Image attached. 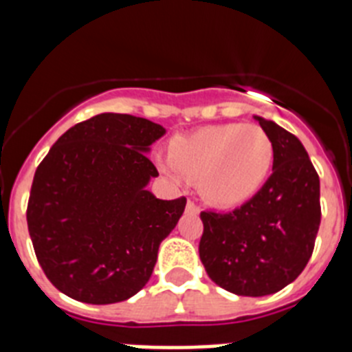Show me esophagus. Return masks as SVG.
Returning a JSON list of instances; mask_svg holds the SVG:
<instances>
[{
    "label": "esophagus",
    "mask_w": 352,
    "mask_h": 352,
    "mask_svg": "<svg viewBox=\"0 0 352 352\" xmlns=\"http://www.w3.org/2000/svg\"><path fill=\"white\" fill-rule=\"evenodd\" d=\"M186 210H188V211H194V213H197L199 208H197V204L194 203V201H190V199H188V203H186Z\"/></svg>",
    "instance_id": "obj_1"
}]
</instances>
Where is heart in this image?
<instances>
[{
    "mask_svg": "<svg viewBox=\"0 0 352 352\" xmlns=\"http://www.w3.org/2000/svg\"><path fill=\"white\" fill-rule=\"evenodd\" d=\"M167 158V170L197 179L208 203L232 208L247 203L264 185L273 164V142L257 125H208L174 138Z\"/></svg>",
    "mask_w": 352,
    "mask_h": 352,
    "instance_id": "heart-1",
    "label": "heart"
}]
</instances>
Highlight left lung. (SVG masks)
I'll use <instances>...</instances> for the list:
<instances>
[{
    "mask_svg": "<svg viewBox=\"0 0 352 352\" xmlns=\"http://www.w3.org/2000/svg\"><path fill=\"white\" fill-rule=\"evenodd\" d=\"M273 142V173L243 206L201 211L199 257L217 285L266 296L294 282L309 263L321 223V186L296 135L256 116Z\"/></svg>",
    "mask_w": 352,
    "mask_h": 352,
    "instance_id": "left-lung-1",
    "label": "left lung"
}]
</instances>
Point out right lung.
<instances>
[{
    "label": "right lung",
    "mask_w": 352,
    "mask_h": 352,
    "mask_svg": "<svg viewBox=\"0 0 352 352\" xmlns=\"http://www.w3.org/2000/svg\"><path fill=\"white\" fill-rule=\"evenodd\" d=\"M166 129L144 118L104 113L61 135L36 167L28 231L43 273L82 303L109 305L138 294L153 273L158 247L186 199H157L146 157Z\"/></svg>",
    "instance_id": "right-lung-1"
}]
</instances>
